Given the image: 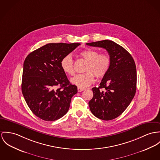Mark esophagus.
I'll return each mask as SVG.
<instances>
[{
  "label": "esophagus",
  "mask_w": 160,
  "mask_h": 160,
  "mask_svg": "<svg viewBox=\"0 0 160 160\" xmlns=\"http://www.w3.org/2000/svg\"><path fill=\"white\" fill-rule=\"evenodd\" d=\"M85 89L83 88H81V87H78L77 88V90H78V92H82L83 91H84Z\"/></svg>",
  "instance_id": "esophagus-1"
}]
</instances>
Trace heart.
I'll list each match as a JSON object with an SVG mask.
<instances>
[{
  "label": "heart",
  "mask_w": 160,
  "mask_h": 160,
  "mask_svg": "<svg viewBox=\"0 0 160 160\" xmlns=\"http://www.w3.org/2000/svg\"><path fill=\"white\" fill-rule=\"evenodd\" d=\"M80 54L88 62L85 68L86 72L76 75L71 78V82L78 87L85 88L94 82V75L98 78L104 77L110 69L111 61L108 54H99L96 50L87 49L81 51ZM60 66L66 74L73 75L75 73L74 60L71 54H68L62 58Z\"/></svg>",
  "instance_id": "obj_1"
}]
</instances>
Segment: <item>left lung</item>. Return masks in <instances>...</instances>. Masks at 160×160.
Returning <instances> with one entry per match:
<instances>
[{"label": "left lung", "instance_id": "8db88e82", "mask_svg": "<svg viewBox=\"0 0 160 160\" xmlns=\"http://www.w3.org/2000/svg\"><path fill=\"white\" fill-rule=\"evenodd\" d=\"M107 50L111 58L109 71L98 87L92 88L93 98L89 102L91 112L98 119L110 121L120 116L131 103L136 90V69L132 55L110 40L86 43Z\"/></svg>", "mask_w": 160, "mask_h": 160}]
</instances>
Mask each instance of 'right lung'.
<instances>
[{
	"instance_id": "1",
	"label": "right lung",
	"mask_w": 160,
	"mask_h": 160,
	"mask_svg": "<svg viewBox=\"0 0 160 160\" xmlns=\"http://www.w3.org/2000/svg\"><path fill=\"white\" fill-rule=\"evenodd\" d=\"M79 45L49 43L31 52L25 60L22 94L33 113L44 121H54L64 116L77 92V87L70 83L60 62Z\"/></svg>"
}]
</instances>
